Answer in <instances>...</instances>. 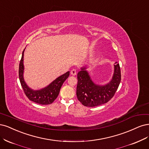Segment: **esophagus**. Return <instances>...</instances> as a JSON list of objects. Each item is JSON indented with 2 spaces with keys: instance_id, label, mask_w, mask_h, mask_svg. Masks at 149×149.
<instances>
[{
  "instance_id": "obj_1",
  "label": "esophagus",
  "mask_w": 149,
  "mask_h": 149,
  "mask_svg": "<svg viewBox=\"0 0 149 149\" xmlns=\"http://www.w3.org/2000/svg\"><path fill=\"white\" fill-rule=\"evenodd\" d=\"M70 74H71V75H76V74H77V70H76V69H72V70H71V71H70Z\"/></svg>"
}]
</instances>
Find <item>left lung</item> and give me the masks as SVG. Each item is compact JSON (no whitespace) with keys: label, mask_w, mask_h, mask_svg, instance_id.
<instances>
[{"label":"left lung","mask_w":149,"mask_h":149,"mask_svg":"<svg viewBox=\"0 0 149 149\" xmlns=\"http://www.w3.org/2000/svg\"><path fill=\"white\" fill-rule=\"evenodd\" d=\"M113 78L104 85L95 84L86 70L81 68L77 74V86L76 94L77 99L83 105L87 107H94L107 103L116 93L121 79L119 64L115 62Z\"/></svg>","instance_id":"left-lung-1"}]
</instances>
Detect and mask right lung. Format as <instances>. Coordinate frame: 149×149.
<instances>
[{"instance_id": "right-lung-1", "label": "right lung", "mask_w": 149, "mask_h": 149, "mask_svg": "<svg viewBox=\"0 0 149 149\" xmlns=\"http://www.w3.org/2000/svg\"><path fill=\"white\" fill-rule=\"evenodd\" d=\"M24 51L25 49L22 52V56L20 64H19L18 70L19 79H20V84L24 92H25L28 98L33 102L41 104H51L57 98L62 84L64 82V81L69 77L70 72H67L64 74L59 76V77L55 79L45 88L38 90H33L30 87H28L23 79Z\"/></svg>"}]
</instances>
